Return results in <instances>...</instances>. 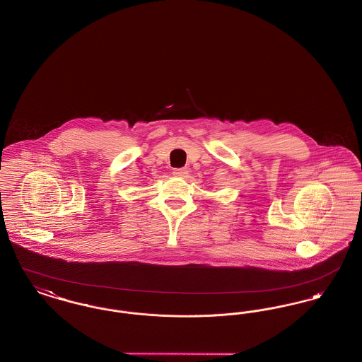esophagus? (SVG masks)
<instances>
[{
	"mask_svg": "<svg viewBox=\"0 0 362 362\" xmlns=\"http://www.w3.org/2000/svg\"><path fill=\"white\" fill-rule=\"evenodd\" d=\"M187 172H189V170H186V168H175V170H173V175H175V176L185 177V176L187 175Z\"/></svg>",
	"mask_w": 362,
	"mask_h": 362,
	"instance_id": "esophagus-1",
	"label": "esophagus"
}]
</instances>
